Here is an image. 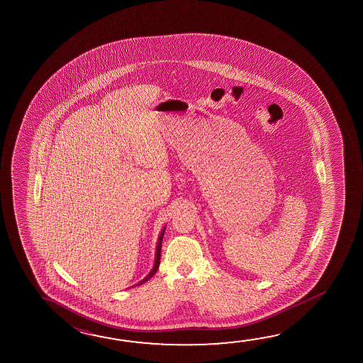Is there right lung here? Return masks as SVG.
Masks as SVG:
<instances>
[{
	"mask_svg": "<svg viewBox=\"0 0 363 363\" xmlns=\"http://www.w3.org/2000/svg\"><path fill=\"white\" fill-rule=\"evenodd\" d=\"M164 230H166V226H163V229H162V232L160 233V237H158V242H157V247H155V264H153V268L150 269V272H149L145 277H144L140 282H138L137 285H142L144 284L145 281H148V279H152L153 276H155V272H157V269L160 267V259H161V248H162V240H163V235H164ZM133 286V287H134Z\"/></svg>",
	"mask_w": 363,
	"mask_h": 363,
	"instance_id": "obj_1",
	"label": "right lung"
}]
</instances>
